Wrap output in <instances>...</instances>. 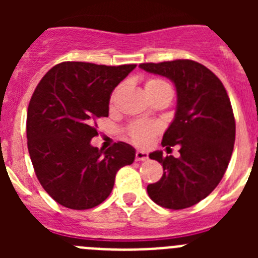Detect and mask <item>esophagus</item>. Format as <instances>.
Here are the masks:
<instances>
[{
    "label": "esophagus",
    "instance_id": "esophagus-1",
    "mask_svg": "<svg viewBox=\"0 0 258 258\" xmlns=\"http://www.w3.org/2000/svg\"><path fill=\"white\" fill-rule=\"evenodd\" d=\"M149 159V154L145 151H137L136 152V160L137 161H145Z\"/></svg>",
    "mask_w": 258,
    "mask_h": 258
}]
</instances>
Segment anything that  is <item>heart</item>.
<instances>
[{"label": "heart", "mask_w": 258, "mask_h": 258, "mask_svg": "<svg viewBox=\"0 0 258 258\" xmlns=\"http://www.w3.org/2000/svg\"><path fill=\"white\" fill-rule=\"evenodd\" d=\"M146 93L147 94H151L155 92H160V90H170L169 84L160 79H150L146 81ZM120 89H117L112 95V99L111 102H115L116 97H117ZM157 127L152 124H147V122H136V124L132 125L129 127V137H131L132 142L136 143L138 146H147L151 142L152 137L156 133Z\"/></svg>", "instance_id": "obj_1"}]
</instances>
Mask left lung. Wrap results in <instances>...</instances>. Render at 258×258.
Segmentation results:
<instances>
[{"mask_svg":"<svg viewBox=\"0 0 258 258\" xmlns=\"http://www.w3.org/2000/svg\"><path fill=\"white\" fill-rule=\"evenodd\" d=\"M140 68L169 79L177 92L174 118L161 145H179V157L150 154L164 173L160 181L147 186V192L164 208H188L217 187L231 159L235 118L229 95L220 79L198 61L177 59L142 63Z\"/></svg>","mask_w":258,"mask_h":258,"instance_id":"left-lung-1","label":"left lung"}]
</instances>
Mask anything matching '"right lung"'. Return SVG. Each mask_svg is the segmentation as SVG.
I'll list each match as a JSON object with an SVG mask.
<instances>
[{"label":"right lung","instance_id":"obj_1","mask_svg":"<svg viewBox=\"0 0 258 258\" xmlns=\"http://www.w3.org/2000/svg\"><path fill=\"white\" fill-rule=\"evenodd\" d=\"M136 64L63 61L42 77L27 113L28 151L44 190L60 206L90 209L108 198L117 170L136 150L117 142L107 151L92 146L94 121L107 117L113 89Z\"/></svg>","mask_w":258,"mask_h":258}]
</instances>
